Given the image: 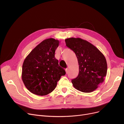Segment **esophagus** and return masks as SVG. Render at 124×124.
I'll list each match as a JSON object with an SVG mask.
<instances>
[{
	"label": "esophagus",
	"instance_id": "obj_1",
	"mask_svg": "<svg viewBox=\"0 0 124 124\" xmlns=\"http://www.w3.org/2000/svg\"><path fill=\"white\" fill-rule=\"evenodd\" d=\"M65 71H66V74H68V68H66V69H65Z\"/></svg>",
	"mask_w": 124,
	"mask_h": 124
}]
</instances>
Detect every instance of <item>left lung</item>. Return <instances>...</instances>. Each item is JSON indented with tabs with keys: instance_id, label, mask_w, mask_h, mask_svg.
Returning <instances> with one entry per match:
<instances>
[{
	"instance_id": "1",
	"label": "left lung",
	"mask_w": 124,
	"mask_h": 124,
	"mask_svg": "<svg viewBox=\"0 0 124 124\" xmlns=\"http://www.w3.org/2000/svg\"><path fill=\"white\" fill-rule=\"evenodd\" d=\"M66 46L76 55L79 73L71 80L73 86L83 93H91L102 83L107 73L105 57L94 45L80 38L65 39Z\"/></svg>"
}]
</instances>
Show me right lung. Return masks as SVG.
I'll list each match as a JSON object with an SVG mask.
<instances>
[{
  "label": "right lung",
  "mask_w": 124,
  "mask_h": 124,
  "mask_svg": "<svg viewBox=\"0 0 124 124\" xmlns=\"http://www.w3.org/2000/svg\"><path fill=\"white\" fill-rule=\"evenodd\" d=\"M59 41L47 39L32 50L23 64L22 78L25 87L31 93L46 95L55 89L57 82L65 71L59 65L55 53Z\"/></svg>",
  "instance_id": "1"
}]
</instances>
